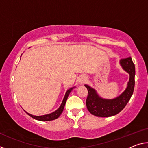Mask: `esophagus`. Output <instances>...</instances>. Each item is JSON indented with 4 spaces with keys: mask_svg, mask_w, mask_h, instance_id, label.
Returning a JSON list of instances; mask_svg holds the SVG:
<instances>
[{
    "mask_svg": "<svg viewBox=\"0 0 148 148\" xmlns=\"http://www.w3.org/2000/svg\"><path fill=\"white\" fill-rule=\"evenodd\" d=\"M86 77L83 76H81L79 77L78 79V82L79 84H82L85 81H86Z\"/></svg>",
    "mask_w": 148,
    "mask_h": 148,
    "instance_id": "1",
    "label": "esophagus"
}]
</instances>
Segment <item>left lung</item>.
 I'll return each instance as SVG.
<instances>
[{"mask_svg": "<svg viewBox=\"0 0 148 148\" xmlns=\"http://www.w3.org/2000/svg\"><path fill=\"white\" fill-rule=\"evenodd\" d=\"M119 64L122 69L129 74V80L125 91L118 97L112 99L102 98L95 89L85 85L88 95L86 100L87 110L91 114L97 117H107L119 113L128 103L134 88L135 66L131 57L121 59Z\"/></svg>", "mask_w": 148, "mask_h": 148, "instance_id": "obj_1", "label": "left lung"}]
</instances>
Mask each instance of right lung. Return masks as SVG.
Wrapping results in <instances>:
<instances>
[{"label":"right lung","instance_id":"obj_1","mask_svg":"<svg viewBox=\"0 0 148 148\" xmlns=\"http://www.w3.org/2000/svg\"><path fill=\"white\" fill-rule=\"evenodd\" d=\"M74 88H75V87H71V88H70V89L67 90L66 93H65L64 99H63V100H62V103L61 104V106H59V108L57 109V110H56V111L53 112H52V113H51V114L43 115V116H33V115L28 113V112L25 111V110H24V111L29 116H31V117H32V118H34L35 119L38 120V121H51V120H54V119H56L57 118H58V117L60 116H61V114H62V111H63L64 105H65V104H66V100H67V99H68V97H69V94L71 93V92L72 91V89H73Z\"/></svg>","mask_w":148,"mask_h":148}]
</instances>
